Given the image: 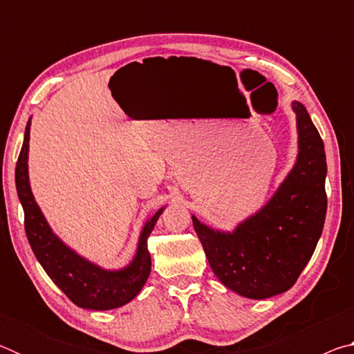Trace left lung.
Listing matches in <instances>:
<instances>
[{
  "label": "left lung",
  "instance_id": "8db88e82",
  "mask_svg": "<svg viewBox=\"0 0 354 354\" xmlns=\"http://www.w3.org/2000/svg\"><path fill=\"white\" fill-rule=\"evenodd\" d=\"M292 111L297 160L272 198L232 231L215 230L192 215L215 277L245 298L263 299L289 290L313 257L325 225V147L306 107L292 101Z\"/></svg>",
  "mask_w": 354,
  "mask_h": 354
}]
</instances>
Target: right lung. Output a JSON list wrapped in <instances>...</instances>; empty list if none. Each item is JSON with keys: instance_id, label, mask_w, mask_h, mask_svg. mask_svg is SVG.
<instances>
[{"instance_id": "add662e5", "label": "right lung", "mask_w": 354, "mask_h": 354, "mask_svg": "<svg viewBox=\"0 0 354 354\" xmlns=\"http://www.w3.org/2000/svg\"><path fill=\"white\" fill-rule=\"evenodd\" d=\"M29 131L31 118L26 124L25 140L15 167V185L19 200L25 211V230L29 245L48 277L76 306L92 310H109L122 308L136 298L147 283L151 272V256L147 241L164 207L153 214L143 225L136 254L127 267L107 270L77 254L64 243L48 225L45 215L35 201L28 173Z\"/></svg>"}]
</instances>
